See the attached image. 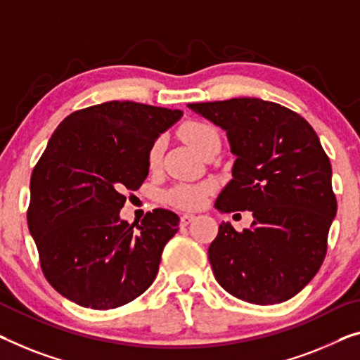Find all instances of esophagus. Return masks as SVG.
I'll use <instances>...</instances> for the list:
<instances>
[{
    "instance_id": "obj_1",
    "label": "esophagus",
    "mask_w": 360,
    "mask_h": 360,
    "mask_svg": "<svg viewBox=\"0 0 360 360\" xmlns=\"http://www.w3.org/2000/svg\"><path fill=\"white\" fill-rule=\"evenodd\" d=\"M194 218H195V217H194V214H192V213H184V214H182V217H181V226H187V224H189Z\"/></svg>"
}]
</instances>
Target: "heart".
<instances>
[{"instance_id":"heart-1","label":"heart","mask_w":360,"mask_h":360,"mask_svg":"<svg viewBox=\"0 0 360 360\" xmlns=\"http://www.w3.org/2000/svg\"><path fill=\"white\" fill-rule=\"evenodd\" d=\"M181 137L189 143V146L195 150L198 155H202L205 150L212 146L213 142H219L218 132L214 131V127L210 124H205V122H187V124L182 126L181 129ZM160 143H155V146L150 148L148 152V165L155 168L160 162ZM212 191L210 182H203V184L197 186H176L174 189H171L166 198H168L169 203L186 208V210H194L198 208L205 202L207 194Z\"/></svg>"}]
</instances>
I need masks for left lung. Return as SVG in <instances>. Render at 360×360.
<instances>
[{"label": "left lung", "instance_id": "1", "mask_svg": "<svg viewBox=\"0 0 360 360\" xmlns=\"http://www.w3.org/2000/svg\"><path fill=\"white\" fill-rule=\"evenodd\" d=\"M226 132L233 179L214 202L221 213L252 212L250 229L226 221L208 248L213 275L245 302L280 304L317 275L336 217L331 165L312 126L260 98L187 105Z\"/></svg>", "mask_w": 360, "mask_h": 360}]
</instances>
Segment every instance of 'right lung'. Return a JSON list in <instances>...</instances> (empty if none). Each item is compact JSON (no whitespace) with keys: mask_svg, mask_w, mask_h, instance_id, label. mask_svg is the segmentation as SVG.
<instances>
[{"mask_svg":"<svg viewBox=\"0 0 360 360\" xmlns=\"http://www.w3.org/2000/svg\"><path fill=\"white\" fill-rule=\"evenodd\" d=\"M181 110L106 101L69 115L30 179L29 231L41 270L72 302L116 309L146 292L179 217L157 208L141 224L121 218L127 189L148 176V152Z\"/></svg>","mask_w":360,"mask_h":360,"instance_id":"1","label":"right lung"}]
</instances>
